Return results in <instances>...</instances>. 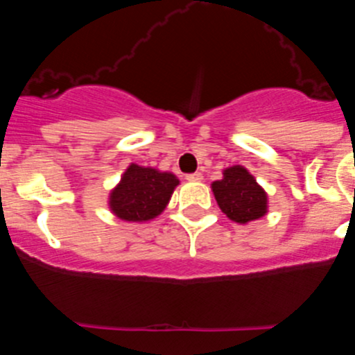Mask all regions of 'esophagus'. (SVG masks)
Instances as JSON below:
<instances>
[{"instance_id": "esophagus-1", "label": "esophagus", "mask_w": 355, "mask_h": 355, "mask_svg": "<svg viewBox=\"0 0 355 355\" xmlns=\"http://www.w3.org/2000/svg\"><path fill=\"white\" fill-rule=\"evenodd\" d=\"M184 178H187L188 181H200L202 180V174H200V172H192V174H187Z\"/></svg>"}]
</instances>
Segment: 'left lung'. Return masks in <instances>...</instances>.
Segmentation results:
<instances>
[{"label": "left lung", "mask_w": 355, "mask_h": 355, "mask_svg": "<svg viewBox=\"0 0 355 355\" xmlns=\"http://www.w3.org/2000/svg\"><path fill=\"white\" fill-rule=\"evenodd\" d=\"M222 211L234 222L245 224L266 213V193L240 165L224 171V180L211 184Z\"/></svg>", "instance_id": "left-lung-1"}]
</instances>
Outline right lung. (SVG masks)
Masks as SVG:
<instances>
[{
	"label": "right lung",
	"instance_id": "1",
	"mask_svg": "<svg viewBox=\"0 0 355 355\" xmlns=\"http://www.w3.org/2000/svg\"><path fill=\"white\" fill-rule=\"evenodd\" d=\"M178 183L174 174L133 163L110 196V208L122 220H150L165 209Z\"/></svg>",
	"mask_w": 355,
	"mask_h": 355
}]
</instances>
